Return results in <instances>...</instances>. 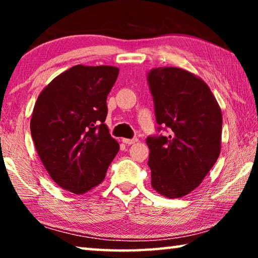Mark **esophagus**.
Masks as SVG:
<instances>
[{
	"label": "esophagus",
	"mask_w": 258,
	"mask_h": 258,
	"mask_svg": "<svg viewBox=\"0 0 258 258\" xmlns=\"http://www.w3.org/2000/svg\"><path fill=\"white\" fill-rule=\"evenodd\" d=\"M138 141H139L138 139H123V142L125 143V145H127V146L133 145V143H137Z\"/></svg>",
	"instance_id": "obj_1"
}]
</instances>
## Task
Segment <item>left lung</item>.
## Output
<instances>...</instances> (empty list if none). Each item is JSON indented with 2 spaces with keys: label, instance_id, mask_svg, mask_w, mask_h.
Wrapping results in <instances>:
<instances>
[{
  "label": "left lung",
  "instance_id": "left-lung-1",
  "mask_svg": "<svg viewBox=\"0 0 258 258\" xmlns=\"http://www.w3.org/2000/svg\"><path fill=\"white\" fill-rule=\"evenodd\" d=\"M148 82L157 123L169 132L147 139L151 186L181 198L200 185L220 156L222 111L206 83L185 69H152Z\"/></svg>",
  "mask_w": 258,
  "mask_h": 258
}]
</instances>
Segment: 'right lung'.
Here are the masks:
<instances>
[{
    "label": "right lung",
    "mask_w": 258,
    "mask_h": 258,
    "mask_svg": "<svg viewBox=\"0 0 258 258\" xmlns=\"http://www.w3.org/2000/svg\"><path fill=\"white\" fill-rule=\"evenodd\" d=\"M118 73L77 64L53 78L34 106L30 132L38 157L52 180L73 194L99 185L119 150L104 124Z\"/></svg>",
    "instance_id": "obj_1"
}]
</instances>
